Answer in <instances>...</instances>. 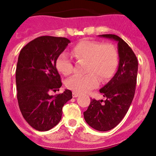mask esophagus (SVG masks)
I'll return each instance as SVG.
<instances>
[{"mask_svg":"<svg viewBox=\"0 0 156 156\" xmlns=\"http://www.w3.org/2000/svg\"><path fill=\"white\" fill-rule=\"evenodd\" d=\"M78 95H79V94L77 93V92L74 91L73 93H72V96H73V98H77V97H78Z\"/></svg>","mask_w":156,"mask_h":156,"instance_id":"1","label":"esophagus"}]
</instances>
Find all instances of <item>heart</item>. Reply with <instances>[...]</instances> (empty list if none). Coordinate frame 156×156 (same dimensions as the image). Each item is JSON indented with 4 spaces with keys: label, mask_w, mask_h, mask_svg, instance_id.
I'll use <instances>...</instances> for the list:
<instances>
[{
    "label": "heart",
    "mask_w": 156,
    "mask_h": 156,
    "mask_svg": "<svg viewBox=\"0 0 156 156\" xmlns=\"http://www.w3.org/2000/svg\"><path fill=\"white\" fill-rule=\"evenodd\" d=\"M72 54L78 61H86L84 75H75L66 81V86L77 93H86L98 87L99 79L106 81L111 78L119 66V52L110 43L96 40H84L72 48ZM57 69L64 75L73 72V63L66 52L58 56L55 62Z\"/></svg>",
    "instance_id": "1"
}]
</instances>
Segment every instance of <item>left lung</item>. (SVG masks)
Listing matches in <instances>:
<instances>
[{"instance_id":"left-lung-1","label":"left lung","mask_w":156,"mask_h":156,"mask_svg":"<svg viewBox=\"0 0 156 156\" xmlns=\"http://www.w3.org/2000/svg\"><path fill=\"white\" fill-rule=\"evenodd\" d=\"M118 43L120 62L113 78L100 90L105 101L90 98V105L84 112L87 124L98 131H108L120 123L127 113L134 98L138 61L129 45L118 36L100 35Z\"/></svg>"}]
</instances>
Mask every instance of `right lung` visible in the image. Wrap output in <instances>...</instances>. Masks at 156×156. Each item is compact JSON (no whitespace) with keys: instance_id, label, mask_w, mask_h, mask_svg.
Listing matches in <instances>:
<instances>
[{"instance_id":"1","label":"right lung","mask_w":156,"mask_h":156,"mask_svg":"<svg viewBox=\"0 0 156 156\" xmlns=\"http://www.w3.org/2000/svg\"><path fill=\"white\" fill-rule=\"evenodd\" d=\"M69 43L65 37L40 36L20 52L16 69L18 104L23 118L36 130L47 131L56 126L63 106L72 98L70 90L49 95L62 84L55 62Z\"/></svg>"}]
</instances>
